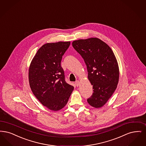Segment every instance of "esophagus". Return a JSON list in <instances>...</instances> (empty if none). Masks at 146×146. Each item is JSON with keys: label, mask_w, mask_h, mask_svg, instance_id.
<instances>
[{"label": "esophagus", "mask_w": 146, "mask_h": 146, "mask_svg": "<svg viewBox=\"0 0 146 146\" xmlns=\"http://www.w3.org/2000/svg\"><path fill=\"white\" fill-rule=\"evenodd\" d=\"M79 84H80V82L79 80H76V82H75V85H76V86H78L79 85Z\"/></svg>", "instance_id": "34e87169"}]
</instances>
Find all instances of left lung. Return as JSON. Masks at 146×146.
I'll return each mask as SVG.
<instances>
[{
	"label": "left lung",
	"instance_id": "1",
	"mask_svg": "<svg viewBox=\"0 0 146 146\" xmlns=\"http://www.w3.org/2000/svg\"><path fill=\"white\" fill-rule=\"evenodd\" d=\"M72 46L84 59L88 79L93 86V94L88 102L93 107L100 108L111 97L118 82L119 68L114 53L98 38L73 41Z\"/></svg>",
	"mask_w": 146,
	"mask_h": 146
}]
</instances>
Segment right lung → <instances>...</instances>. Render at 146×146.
I'll return each mask as SVG.
<instances>
[{
    "instance_id": "1",
    "label": "right lung",
    "mask_w": 146,
    "mask_h": 146,
    "mask_svg": "<svg viewBox=\"0 0 146 146\" xmlns=\"http://www.w3.org/2000/svg\"><path fill=\"white\" fill-rule=\"evenodd\" d=\"M70 42L46 43L38 50L30 66L29 81L33 93L49 109L58 111L68 102L74 87L65 80L61 62Z\"/></svg>"
}]
</instances>
